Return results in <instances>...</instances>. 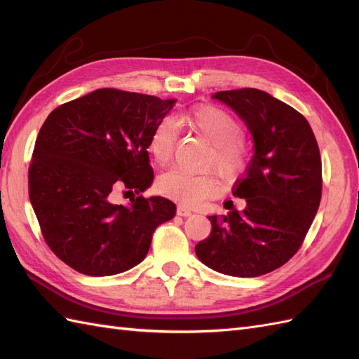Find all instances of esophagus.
I'll use <instances>...</instances> for the list:
<instances>
[{
    "mask_svg": "<svg viewBox=\"0 0 359 359\" xmlns=\"http://www.w3.org/2000/svg\"><path fill=\"white\" fill-rule=\"evenodd\" d=\"M177 215L187 217V216H191L193 211L189 210V208H187V207H184V205H179V207H177Z\"/></svg>",
    "mask_w": 359,
    "mask_h": 359,
    "instance_id": "1",
    "label": "esophagus"
}]
</instances>
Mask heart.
Wrapping results in <instances>:
<instances>
[{
	"instance_id": "obj_1",
	"label": "heart",
	"mask_w": 359,
	"mask_h": 359,
	"mask_svg": "<svg viewBox=\"0 0 359 359\" xmlns=\"http://www.w3.org/2000/svg\"><path fill=\"white\" fill-rule=\"evenodd\" d=\"M179 125L199 135L210 144L203 168L219 170L226 179H236L243 172L250 160V144L241 135L242 125L231 112L215 104H203L177 118ZM177 126L163 118L152 129L148 151L158 166L171 163L177 147ZM158 191L185 205H196L219 193L220 177L216 171L193 174L171 170L157 179Z\"/></svg>"
}]
</instances>
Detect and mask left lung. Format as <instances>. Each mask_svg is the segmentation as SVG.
Returning <instances> with one entry per match:
<instances>
[{
	"label": "left lung",
	"mask_w": 359,
	"mask_h": 359,
	"mask_svg": "<svg viewBox=\"0 0 359 359\" xmlns=\"http://www.w3.org/2000/svg\"><path fill=\"white\" fill-rule=\"evenodd\" d=\"M212 97L245 121L255 156L233 187L245 208L208 216L211 233L196 255L219 273L262 276L288 262L306 239L321 202V154L306 117L264 90L242 88Z\"/></svg>",
	"instance_id": "1"
}]
</instances>
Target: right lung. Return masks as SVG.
<instances>
[{"label": "right lung", "instance_id": "obj_1", "mask_svg": "<svg viewBox=\"0 0 359 359\" xmlns=\"http://www.w3.org/2000/svg\"><path fill=\"white\" fill-rule=\"evenodd\" d=\"M175 100L97 89L53 109L29 165V199L48 247L75 271L111 276L147 256L156 228L174 217L154 179L148 140ZM117 192L132 203L113 202Z\"/></svg>", "mask_w": 359, "mask_h": 359}]
</instances>
